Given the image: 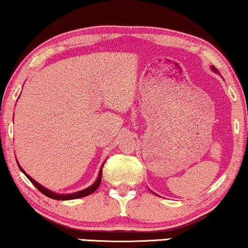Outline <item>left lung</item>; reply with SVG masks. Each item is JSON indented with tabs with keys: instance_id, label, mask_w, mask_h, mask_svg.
<instances>
[{
	"instance_id": "left-lung-1",
	"label": "left lung",
	"mask_w": 248,
	"mask_h": 248,
	"mask_svg": "<svg viewBox=\"0 0 248 248\" xmlns=\"http://www.w3.org/2000/svg\"><path fill=\"white\" fill-rule=\"evenodd\" d=\"M211 69H212V70H213V72H214V73H217V74H218V72H217V68H215V67H214V66H212V67H211Z\"/></svg>"
}]
</instances>
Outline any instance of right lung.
I'll return each mask as SVG.
<instances>
[{"instance_id":"1","label":"right lung","mask_w":248,"mask_h":248,"mask_svg":"<svg viewBox=\"0 0 248 248\" xmlns=\"http://www.w3.org/2000/svg\"><path fill=\"white\" fill-rule=\"evenodd\" d=\"M19 169H20V171L24 173V174L27 176L28 180L33 183V185L36 187L38 190H40L42 194H44L46 196H47L49 198H52V199H57V201H70V199H77V198H82V197H85V196H89L91 195L92 192H94L96 189L99 188V186H100L101 183V176H102V166H104V164L101 165V169L100 171H99V174H98V178H96V180L94 181V183L93 185L90 186V187L83 189V190H79V191H76V192H72V194H58V192H54L52 190H49V189L43 187V186L41 185V183H38L37 181H35V180L31 178V176H30L24 171V169L19 165V163L17 162Z\"/></svg>"}]
</instances>
